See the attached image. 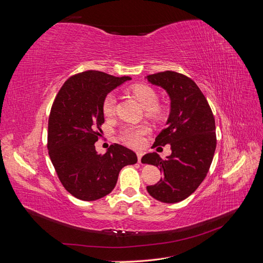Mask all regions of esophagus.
<instances>
[{"instance_id":"obj_1","label":"esophagus","mask_w":263,"mask_h":263,"mask_svg":"<svg viewBox=\"0 0 263 263\" xmlns=\"http://www.w3.org/2000/svg\"><path fill=\"white\" fill-rule=\"evenodd\" d=\"M137 158H138V162H141V158H142V153H137Z\"/></svg>"}]
</instances>
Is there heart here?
<instances>
[{
	"mask_svg": "<svg viewBox=\"0 0 263 263\" xmlns=\"http://www.w3.org/2000/svg\"><path fill=\"white\" fill-rule=\"evenodd\" d=\"M134 97L136 98L140 104L146 109V114L149 117L158 118L161 116V109L157 105L158 97L156 92L148 85L137 84L132 87ZM116 99L113 93L107 94L103 100L102 110L105 116H112L115 112ZM147 133V127L145 126H128L123 129L121 138L127 145L132 147H138L142 142V136Z\"/></svg>",
	"mask_w": 263,
	"mask_h": 263,
	"instance_id": "b5f03b06",
	"label": "heart"
}]
</instances>
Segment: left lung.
<instances>
[{
  "label": "left lung",
  "instance_id": "left-lung-1",
  "mask_svg": "<svg viewBox=\"0 0 263 263\" xmlns=\"http://www.w3.org/2000/svg\"><path fill=\"white\" fill-rule=\"evenodd\" d=\"M147 80L164 89L171 101L166 127L153 147L170 144L172 150L165 160L157 153L142 157V163L159 166L163 174L147 191L158 201L178 203L200 186L210 170L216 149L214 115L200 87L189 77L164 71L147 76Z\"/></svg>",
  "mask_w": 263,
  "mask_h": 263
}]
</instances>
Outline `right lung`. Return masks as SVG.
<instances>
[{
  "label": "right lung",
  "instance_id": "right-lung-1",
  "mask_svg": "<svg viewBox=\"0 0 263 263\" xmlns=\"http://www.w3.org/2000/svg\"><path fill=\"white\" fill-rule=\"evenodd\" d=\"M129 77L117 78L87 70L70 77L52 103L48 119V154L68 192L82 201H95L112 192L119 171L137 162L136 154L110 145L99 155L94 144L104 123L102 103Z\"/></svg>",
  "mask_w": 263,
  "mask_h": 263
}]
</instances>
